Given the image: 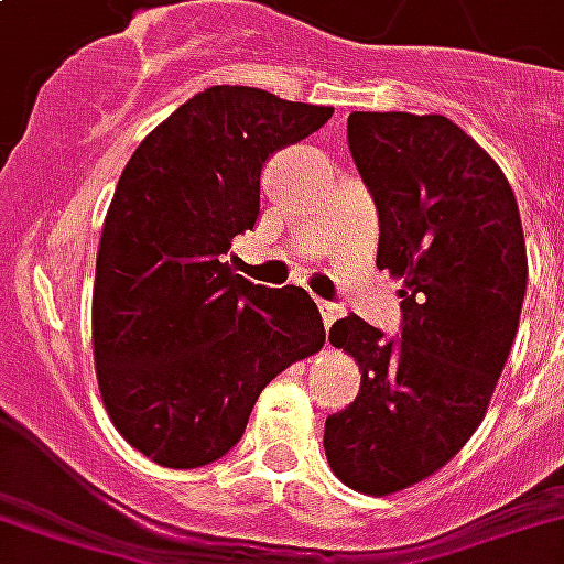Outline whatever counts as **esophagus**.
Wrapping results in <instances>:
<instances>
[{
  "instance_id": "esophagus-1",
  "label": "esophagus",
  "mask_w": 564,
  "mask_h": 564,
  "mask_svg": "<svg viewBox=\"0 0 564 564\" xmlns=\"http://www.w3.org/2000/svg\"><path fill=\"white\" fill-rule=\"evenodd\" d=\"M319 313H322V322H325V325H334V322L339 319V304H334V301H319Z\"/></svg>"
}]
</instances>
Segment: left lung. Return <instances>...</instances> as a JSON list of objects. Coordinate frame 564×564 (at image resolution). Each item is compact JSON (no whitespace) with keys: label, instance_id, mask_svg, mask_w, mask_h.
I'll return each instance as SVG.
<instances>
[{"label":"left lung","instance_id":"left-lung-1","mask_svg":"<svg viewBox=\"0 0 564 564\" xmlns=\"http://www.w3.org/2000/svg\"><path fill=\"white\" fill-rule=\"evenodd\" d=\"M349 150L378 209V269L402 278V330L384 339L355 313L330 325L360 393L325 420V455L349 488L387 497L482 423L518 334L527 245L500 165L444 115L351 111Z\"/></svg>","mask_w":564,"mask_h":564}]
</instances>
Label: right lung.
Instances as JSON below:
<instances>
[{
    "label": "right lung",
    "instance_id": "1",
    "mask_svg": "<svg viewBox=\"0 0 564 564\" xmlns=\"http://www.w3.org/2000/svg\"><path fill=\"white\" fill-rule=\"evenodd\" d=\"M330 106L215 85L162 120L123 167L94 274V367L129 446L174 470L234 449L278 372L325 346L316 301L234 274L260 215V171Z\"/></svg>",
    "mask_w": 564,
    "mask_h": 564
}]
</instances>
